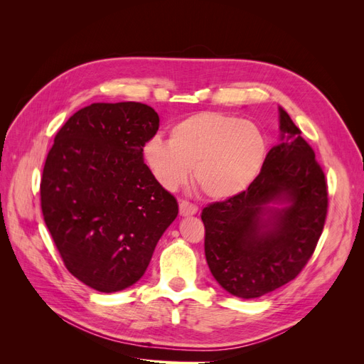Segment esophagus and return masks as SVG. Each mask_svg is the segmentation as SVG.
I'll return each mask as SVG.
<instances>
[{
	"label": "esophagus",
	"mask_w": 364,
	"mask_h": 364,
	"mask_svg": "<svg viewBox=\"0 0 364 364\" xmlns=\"http://www.w3.org/2000/svg\"><path fill=\"white\" fill-rule=\"evenodd\" d=\"M197 208L194 203L188 202V200H181L179 202V213L181 215H193L197 213Z\"/></svg>",
	"instance_id": "obj_1"
}]
</instances>
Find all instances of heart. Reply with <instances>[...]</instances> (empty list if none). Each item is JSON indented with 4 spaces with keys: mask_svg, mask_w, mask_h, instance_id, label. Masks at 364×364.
<instances>
[{
    "mask_svg": "<svg viewBox=\"0 0 364 364\" xmlns=\"http://www.w3.org/2000/svg\"><path fill=\"white\" fill-rule=\"evenodd\" d=\"M142 155L164 188H178L193 168L197 188L209 199L226 200L257 179L267 156V141L252 121L206 111L176 123L170 142L149 139Z\"/></svg>",
    "mask_w": 364,
    "mask_h": 364,
    "instance_id": "1",
    "label": "heart"
}]
</instances>
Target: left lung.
I'll return each mask as SVG.
<instances>
[{
    "instance_id": "left-lung-1",
    "label": "left lung",
    "mask_w": 364,
    "mask_h": 364,
    "mask_svg": "<svg viewBox=\"0 0 364 364\" xmlns=\"http://www.w3.org/2000/svg\"><path fill=\"white\" fill-rule=\"evenodd\" d=\"M281 144L247 190L203 208L205 257L222 287L253 299L293 281L311 258L328 213V185L314 150L279 107ZM272 201L287 203L282 210Z\"/></svg>"
}]
</instances>
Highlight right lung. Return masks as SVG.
<instances>
[{
    "instance_id": "right-lung-1",
    "label": "right lung",
    "mask_w": 364,
    "mask_h": 364,
    "mask_svg": "<svg viewBox=\"0 0 364 364\" xmlns=\"http://www.w3.org/2000/svg\"><path fill=\"white\" fill-rule=\"evenodd\" d=\"M159 117L136 102L92 103L62 126L41 179V208L68 272L102 293L144 274L178 200L142 159Z\"/></svg>"
}]
</instances>
